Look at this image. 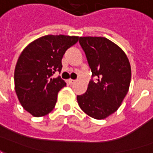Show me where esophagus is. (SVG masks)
Returning a JSON list of instances; mask_svg holds the SVG:
<instances>
[{"label":"esophagus","mask_w":153,"mask_h":153,"mask_svg":"<svg viewBox=\"0 0 153 153\" xmlns=\"http://www.w3.org/2000/svg\"><path fill=\"white\" fill-rule=\"evenodd\" d=\"M68 83H70V84H73V83H75V80L71 79H68Z\"/></svg>","instance_id":"1"}]
</instances>
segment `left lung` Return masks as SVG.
I'll return each mask as SVG.
<instances>
[{
	"mask_svg": "<svg viewBox=\"0 0 153 153\" xmlns=\"http://www.w3.org/2000/svg\"><path fill=\"white\" fill-rule=\"evenodd\" d=\"M94 82L91 80L86 93L77 96L83 112L103 120L115 112L129 88L131 67L125 51L103 37H80Z\"/></svg>",
	"mask_w": 153,
	"mask_h": 153,
	"instance_id": "1",
	"label": "left lung"
}]
</instances>
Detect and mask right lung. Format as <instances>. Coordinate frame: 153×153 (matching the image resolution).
I'll return each instance as SVG.
<instances>
[{
  "label": "right lung",
  "instance_id": "add662e5",
  "mask_svg": "<svg viewBox=\"0 0 153 153\" xmlns=\"http://www.w3.org/2000/svg\"><path fill=\"white\" fill-rule=\"evenodd\" d=\"M78 40L77 36L46 35L28 44L20 54L15 70V93L33 116H44L54 109L57 94L66 83L51 75L61 71L64 54Z\"/></svg>",
  "mask_w": 153,
  "mask_h": 153
}]
</instances>
